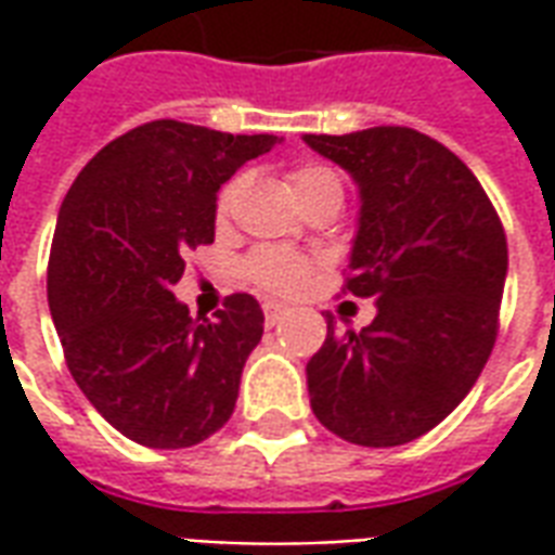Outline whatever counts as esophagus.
<instances>
[{
	"mask_svg": "<svg viewBox=\"0 0 555 555\" xmlns=\"http://www.w3.org/2000/svg\"><path fill=\"white\" fill-rule=\"evenodd\" d=\"M261 309H264L267 324H276L282 314H288V306H282V302H276V300H267Z\"/></svg>",
	"mask_w": 555,
	"mask_h": 555,
	"instance_id": "1",
	"label": "esophagus"
}]
</instances>
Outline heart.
Listing matches in <instances>:
<instances>
[{"mask_svg": "<svg viewBox=\"0 0 555 555\" xmlns=\"http://www.w3.org/2000/svg\"><path fill=\"white\" fill-rule=\"evenodd\" d=\"M291 190L297 193L300 202L312 198L318 193H341V181L333 169L326 166H318V163H306V166H297V169L288 175ZM243 178H231L222 190H219L217 198V214L219 219L229 217L234 198L241 193ZM312 270V261L306 255L291 253V249H282V246H258L246 264H243V273L253 282L255 288L270 291V294H291V291L300 285L306 273Z\"/></svg>", "mask_w": 555, "mask_h": 555, "instance_id": "heart-1", "label": "heart"}]
</instances>
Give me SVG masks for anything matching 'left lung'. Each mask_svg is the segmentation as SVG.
<instances>
[{
  "instance_id": "obj_1",
  "label": "left lung",
  "mask_w": 555,
  "mask_h": 555,
  "mask_svg": "<svg viewBox=\"0 0 555 555\" xmlns=\"http://www.w3.org/2000/svg\"><path fill=\"white\" fill-rule=\"evenodd\" d=\"M302 139L360 186L345 291L377 300L360 333L326 321L306 365L312 413L357 446H404L437 428L488 362L505 231L464 159L413 127Z\"/></svg>"
}]
</instances>
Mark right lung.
<instances>
[{"instance_id": "right-lung-1", "label": "right lung", "mask_w": 555, "mask_h": 555, "mask_svg": "<svg viewBox=\"0 0 555 555\" xmlns=\"http://www.w3.org/2000/svg\"><path fill=\"white\" fill-rule=\"evenodd\" d=\"M276 142L151 121L101 147L62 202L47 267L55 333L82 396L139 446L186 449L234 413L261 306L231 294L198 324L171 288L183 255L214 243L219 186Z\"/></svg>"}]
</instances>
